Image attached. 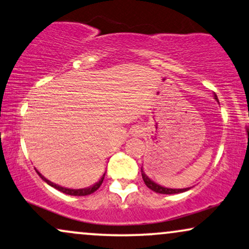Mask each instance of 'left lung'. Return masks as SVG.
<instances>
[{
	"mask_svg": "<svg viewBox=\"0 0 249 249\" xmlns=\"http://www.w3.org/2000/svg\"><path fill=\"white\" fill-rule=\"evenodd\" d=\"M213 97H214V100L218 102L217 95L213 94ZM142 179H143V182H145V184L147 185L149 189L155 191V193H158V194H166V195L179 194V193H184V191H188L190 189V188H183V189H172V188H166V187H162V185L155 183L154 181H152V179L149 178L147 175H146L145 172H143L142 167Z\"/></svg>",
	"mask_w": 249,
	"mask_h": 249,
	"instance_id": "8db88e82",
	"label": "left lung"
}]
</instances>
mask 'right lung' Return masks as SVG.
Segmentation results:
<instances>
[{"mask_svg": "<svg viewBox=\"0 0 249 249\" xmlns=\"http://www.w3.org/2000/svg\"><path fill=\"white\" fill-rule=\"evenodd\" d=\"M37 173L39 174V176H40L41 179L46 182V183L49 184V185H51V187L55 188L56 190L61 191V193H64L66 195H71V196H87V195H90L92 193H95V191L101 187L102 182H103V179H104V175H106V174H103V176H102V178H100V181L96 182L95 184H92V185H90V187H88V188H83V189H70V188L61 187V185H58V184L53 183V182H51L50 179H47L46 178H44V176L41 175V174L39 173L38 170H37Z\"/></svg>", "mask_w": 249, "mask_h": 249, "instance_id": "obj_1", "label": "right lung"}]
</instances>
